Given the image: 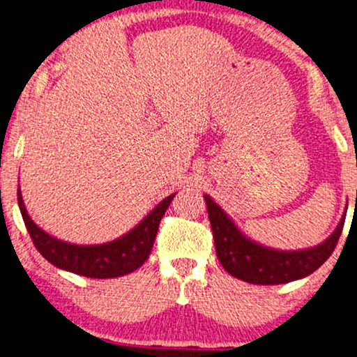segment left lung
Segmentation results:
<instances>
[{"label": "left lung", "instance_id": "left-lung-1", "mask_svg": "<svg viewBox=\"0 0 357 357\" xmlns=\"http://www.w3.org/2000/svg\"><path fill=\"white\" fill-rule=\"evenodd\" d=\"M204 202L220 264L230 275L257 285L287 284L315 272L333 255L346 220L342 216L335 231L319 247L302 252H278L245 238L210 196H204Z\"/></svg>", "mask_w": 357, "mask_h": 357}]
</instances>
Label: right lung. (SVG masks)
Here are the masks:
<instances>
[{
    "label": "right lung",
    "mask_w": 357,
    "mask_h": 357,
    "mask_svg": "<svg viewBox=\"0 0 357 357\" xmlns=\"http://www.w3.org/2000/svg\"><path fill=\"white\" fill-rule=\"evenodd\" d=\"M173 198L174 195L162 199L132 231H129L122 238L105 245L82 247V245L65 243V241L53 238L42 228L36 227L33 220L28 216L22 192L18 190L20 211L36 250L55 267L90 278L121 277L141 267L153 250L159 223Z\"/></svg>",
    "instance_id": "right-lung-1"
}]
</instances>
